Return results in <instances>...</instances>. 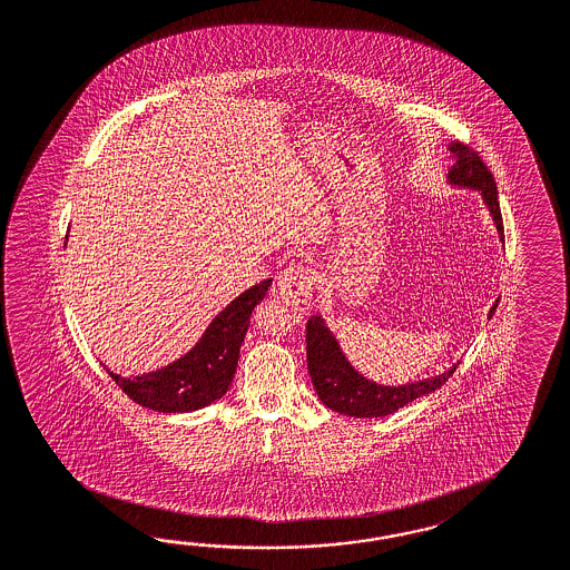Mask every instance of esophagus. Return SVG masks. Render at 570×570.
I'll list each match as a JSON object with an SVG mask.
<instances>
[{
  "mask_svg": "<svg viewBox=\"0 0 570 570\" xmlns=\"http://www.w3.org/2000/svg\"><path fill=\"white\" fill-rule=\"evenodd\" d=\"M313 284L315 274L307 267H291L277 279V294L288 307L307 313L313 298Z\"/></svg>",
  "mask_w": 570,
  "mask_h": 570,
  "instance_id": "1",
  "label": "esophagus"
}]
</instances>
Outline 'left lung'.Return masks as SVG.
I'll use <instances>...</instances> for the list:
<instances>
[{
    "label": "left lung",
    "mask_w": 570,
    "mask_h": 570,
    "mask_svg": "<svg viewBox=\"0 0 570 570\" xmlns=\"http://www.w3.org/2000/svg\"><path fill=\"white\" fill-rule=\"evenodd\" d=\"M448 149H450V157L454 161L452 168L448 169V185L454 186V188L478 190L492 216L493 226L498 230L500 240L504 243V226H502V214H500L498 188H495L490 169L473 149L464 147L462 142H450ZM498 301L490 308L488 320H492L493 313L498 308ZM456 367H459V363H454L450 370L442 371L440 375L416 380L409 384H377L370 377H365L361 371L354 370L353 363L342 351L338 338L332 334V330L327 327L322 315H313L308 320V375L315 385L320 401L340 415H351L356 419L392 415L402 406H406L409 402L431 394L440 385L446 384L448 377L456 371Z\"/></svg>",
    "instance_id": "8db88e82"
}]
</instances>
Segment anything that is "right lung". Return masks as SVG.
I'll return each instance as SVG.
<instances>
[{"mask_svg":"<svg viewBox=\"0 0 570 570\" xmlns=\"http://www.w3.org/2000/svg\"><path fill=\"white\" fill-rule=\"evenodd\" d=\"M272 277L236 296L205 327L195 346L166 367L130 377L104 367L111 380L145 409L157 413H190L209 406L228 392L250 313L265 298Z\"/></svg>","mask_w":570,"mask_h":570,"instance_id":"obj_1","label":"right lung"}]
</instances>
